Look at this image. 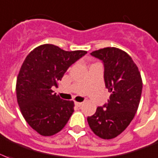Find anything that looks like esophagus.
Returning a JSON list of instances; mask_svg holds the SVG:
<instances>
[{
  "label": "esophagus",
  "mask_w": 158,
  "mask_h": 158,
  "mask_svg": "<svg viewBox=\"0 0 158 158\" xmlns=\"http://www.w3.org/2000/svg\"><path fill=\"white\" fill-rule=\"evenodd\" d=\"M74 104H75V106H77V107H80V106H81L83 103H79V102H75V103H74Z\"/></svg>",
  "instance_id": "34e87169"
}]
</instances>
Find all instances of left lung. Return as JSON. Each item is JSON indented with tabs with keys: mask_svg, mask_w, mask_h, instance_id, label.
<instances>
[{
	"mask_svg": "<svg viewBox=\"0 0 158 158\" xmlns=\"http://www.w3.org/2000/svg\"><path fill=\"white\" fill-rule=\"evenodd\" d=\"M90 55L103 62L105 87L111 94L108 103L88 117V123L94 134L112 139L123 132L135 116L143 81L138 66L123 50L107 47Z\"/></svg>",
	"mask_w": 158,
	"mask_h": 158,
	"instance_id": "obj_1",
	"label": "left lung"
}]
</instances>
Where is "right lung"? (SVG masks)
Listing matches in <instances>:
<instances>
[{
	"label": "right lung",
	"mask_w": 158,
	"mask_h": 158,
	"mask_svg": "<svg viewBox=\"0 0 158 158\" xmlns=\"http://www.w3.org/2000/svg\"><path fill=\"white\" fill-rule=\"evenodd\" d=\"M86 54L45 44L34 49L24 60L16 80V98L24 118L40 135L61 131L74 113V102L61 99L52 88Z\"/></svg>",
	"instance_id": "right-lung-1"
}]
</instances>
